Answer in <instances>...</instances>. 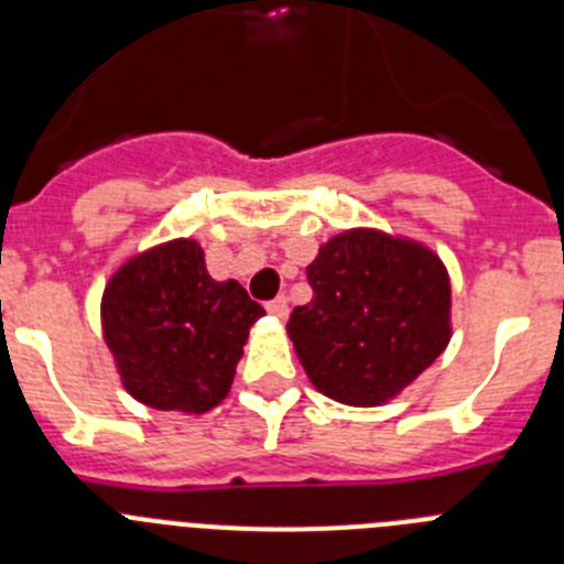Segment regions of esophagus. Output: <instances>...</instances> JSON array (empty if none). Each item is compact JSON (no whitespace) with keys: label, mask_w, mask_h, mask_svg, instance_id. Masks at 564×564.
Listing matches in <instances>:
<instances>
[{"label":"esophagus","mask_w":564,"mask_h":564,"mask_svg":"<svg viewBox=\"0 0 564 564\" xmlns=\"http://www.w3.org/2000/svg\"><path fill=\"white\" fill-rule=\"evenodd\" d=\"M265 307H268V313H271V316H276V318L288 316V299L285 296H276L273 302H268Z\"/></svg>","instance_id":"obj_1"}]
</instances>
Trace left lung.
<instances>
[{
    "label": "left lung",
    "mask_w": 564,
    "mask_h": 564,
    "mask_svg": "<svg viewBox=\"0 0 564 564\" xmlns=\"http://www.w3.org/2000/svg\"><path fill=\"white\" fill-rule=\"evenodd\" d=\"M313 299L288 322L322 395L381 406L410 387L452 338L449 271L432 248L378 228H350L307 265Z\"/></svg>",
    "instance_id": "obj_1"
}]
</instances>
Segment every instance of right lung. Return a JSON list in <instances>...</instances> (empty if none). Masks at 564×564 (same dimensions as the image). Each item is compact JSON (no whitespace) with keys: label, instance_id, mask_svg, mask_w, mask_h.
I'll return each mask as SVG.
<instances>
[{"label":"right lung","instance_id":"right-lung-1","mask_svg":"<svg viewBox=\"0 0 564 564\" xmlns=\"http://www.w3.org/2000/svg\"><path fill=\"white\" fill-rule=\"evenodd\" d=\"M265 311L228 279L208 276L197 239H169L134 253L101 296L104 341L123 390L161 412L203 415L228 395Z\"/></svg>","mask_w":564,"mask_h":564}]
</instances>
